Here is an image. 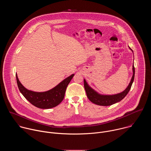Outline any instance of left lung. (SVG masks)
Returning a JSON list of instances; mask_svg holds the SVG:
<instances>
[{
    "mask_svg": "<svg viewBox=\"0 0 151 151\" xmlns=\"http://www.w3.org/2000/svg\"><path fill=\"white\" fill-rule=\"evenodd\" d=\"M130 50H133L129 47ZM133 76L131 79V81L129 83L127 87L122 92L116 94H112V95H105V94H101L99 93L97 91L94 90L93 88H92L90 86L88 85V83L86 81V80L83 79V83H84V88L86 91V94L88 98V99L93 103L99 105V106H110L112 104H114L115 103H116L121 100H122L128 94V93L130 91L132 83L134 81V74H135V70L134 67V63L133 65Z\"/></svg>",
    "mask_w": 151,
    "mask_h": 151,
    "instance_id": "8db88e82",
    "label": "left lung"
}]
</instances>
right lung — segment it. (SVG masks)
<instances>
[{
	"label": "right lung",
	"mask_w": 151,
	"mask_h": 151,
	"mask_svg": "<svg viewBox=\"0 0 151 151\" xmlns=\"http://www.w3.org/2000/svg\"><path fill=\"white\" fill-rule=\"evenodd\" d=\"M75 74L63 80L53 88L44 92H36L26 88L19 82L17 75L16 79L21 93L33 106L40 109H51L58 105L63 100L67 87Z\"/></svg>",
	"instance_id": "obj_1"
}]
</instances>
